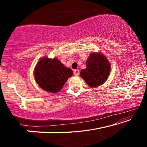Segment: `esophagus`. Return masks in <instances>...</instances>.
Instances as JSON below:
<instances>
[{
  "label": "esophagus",
  "instance_id": "obj_1",
  "mask_svg": "<svg viewBox=\"0 0 147 147\" xmlns=\"http://www.w3.org/2000/svg\"><path fill=\"white\" fill-rule=\"evenodd\" d=\"M79 74H80V71H79V70H78V69H76V70L74 71V74L75 76L79 75Z\"/></svg>",
  "mask_w": 147,
  "mask_h": 147
}]
</instances>
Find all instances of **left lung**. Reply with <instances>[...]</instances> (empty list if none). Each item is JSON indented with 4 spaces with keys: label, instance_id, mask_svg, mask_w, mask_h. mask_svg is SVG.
Wrapping results in <instances>:
<instances>
[{
    "label": "left lung",
    "instance_id": "8db88e82",
    "mask_svg": "<svg viewBox=\"0 0 147 147\" xmlns=\"http://www.w3.org/2000/svg\"><path fill=\"white\" fill-rule=\"evenodd\" d=\"M110 70V63L104 54L93 53L87 59L86 68L80 71V76L89 86L95 88L105 82Z\"/></svg>",
    "mask_w": 147,
    "mask_h": 147
}]
</instances>
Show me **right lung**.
Returning <instances> with one entry per match:
<instances>
[{
  "label": "right lung",
  "mask_w": 147,
  "mask_h": 147,
  "mask_svg": "<svg viewBox=\"0 0 147 147\" xmlns=\"http://www.w3.org/2000/svg\"><path fill=\"white\" fill-rule=\"evenodd\" d=\"M73 71L66 67L58 59L43 57L37 63L34 70V78L43 90L52 93H58L63 88Z\"/></svg>",
  "instance_id": "add662e5"
}]
</instances>
